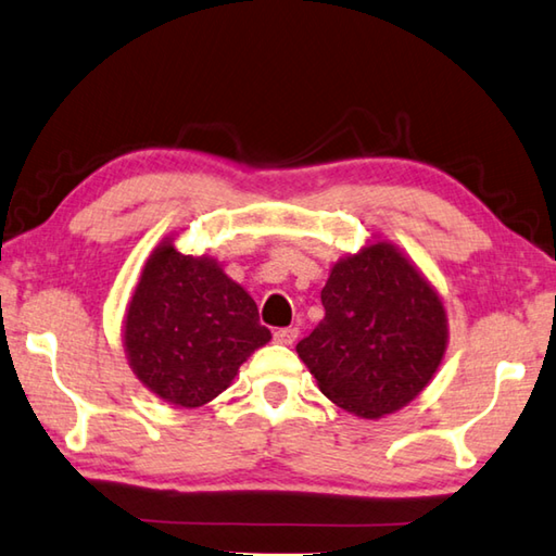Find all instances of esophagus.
<instances>
[{"label":"esophagus","mask_w":556,"mask_h":556,"mask_svg":"<svg viewBox=\"0 0 556 556\" xmlns=\"http://www.w3.org/2000/svg\"><path fill=\"white\" fill-rule=\"evenodd\" d=\"M299 338V328H279L275 332V342H279V345H294Z\"/></svg>","instance_id":"obj_1"}]
</instances>
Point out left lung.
I'll use <instances>...</instances> for the list:
<instances>
[{
    "label": "left lung",
    "instance_id": "obj_1",
    "mask_svg": "<svg viewBox=\"0 0 556 556\" xmlns=\"http://www.w3.org/2000/svg\"><path fill=\"white\" fill-rule=\"evenodd\" d=\"M320 301L326 316L296 352L342 410L383 418L435 377L450 340L447 311L416 262L389 240L340 257Z\"/></svg>",
    "mask_w": 556,
    "mask_h": 556
}]
</instances>
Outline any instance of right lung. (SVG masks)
<instances>
[{
    "label": "right lung",
    "instance_id": "right-lung-1",
    "mask_svg": "<svg viewBox=\"0 0 556 556\" xmlns=\"http://www.w3.org/2000/svg\"><path fill=\"white\" fill-rule=\"evenodd\" d=\"M271 332L257 306L208 255L165 238L146 260L126 306L124 350L143 387L177 408H199L233 383Z\"/></svg>",
    "mask_w": 556,
    "mask_h": 556
}]
</instances>
